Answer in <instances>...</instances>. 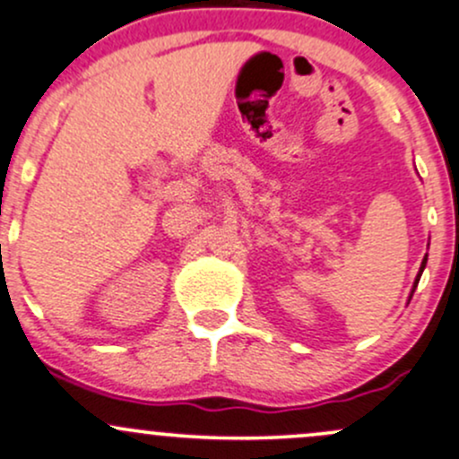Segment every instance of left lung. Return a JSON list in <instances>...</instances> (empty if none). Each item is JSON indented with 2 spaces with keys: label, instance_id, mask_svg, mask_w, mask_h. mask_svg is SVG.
I'll list each match as a JSON object with an SVG mask.
<instances>
[{
  "label": "left lung",
  "instance_id": "left-lung-1",
  "mask_svg": "<svg viewBox=\"0 0 459 459\" xmlns=\"http://www.w3.org/2000/svg\"><path fill=\"white\" fill-rule=\"evenodd\" d=\"M425 264H427V255H425V260H422V264H420V273H418V278H416V284H418V280H420V275H422V269H425ZM416 284H413V289H416Z\"/></svg>",
  "mask_w": 459,
  "mask_h": 459
}]
</instances>
